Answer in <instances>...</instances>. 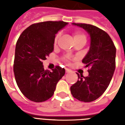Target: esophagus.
I'll return each instance as SVG.
<instances>
[{
	"mask_svg": "<svg viewBox=\"0 0 125 125\" xmlns=\"http://www.w3.org/2000/svg\"><path fill=\"white\" fill-rule=\"evenodd\" d=\"M65 72L67 73H71V70H70V69H67V68H66V69H65Z\"/></svg>",
	"mask_w": 125,
	"mask_h": 125,
	"instance_id": "1",
	"label": "esophagus"
}]
</instances>
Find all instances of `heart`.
<instances>
[{
  "instance_id": "1",
  "label": "heart",
  "mask_w": 125,
  "mask_h": 125,
  "mask_svg": "<svg viewBox=\"0 0 125 125\" xmlns=\"http://www.w3.org/2000/svg\"><path fill=\"white\" fill-rule=\"evenodd\" d=\"M60 34H58L55 37L54 39V43H56L58 41V39L59 38ZM73 38H74V40L75 41H83L86 42L87 41V37L86 35L84 33L80 32V31H76L73 34Z\"/></svg>"
}]
</instances>
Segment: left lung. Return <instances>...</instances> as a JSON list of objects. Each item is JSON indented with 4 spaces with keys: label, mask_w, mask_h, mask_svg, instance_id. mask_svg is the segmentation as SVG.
Here are the masks:
<instances>
[{
    "label": "left lung",
    "mask_w": 125,
    "mask_h": 125,
    "mask_svg": "<svg viewBox=\"0 0 125 125\" xmlns=\"http://www.w3.org/2000/svg\"><path fill=\"white\" fill-rule=\"evenodd\" d=\"M90 35V48L82 60L89 68V76L84 77L77 73L78 80L71 87V92L76 99L91 102L104 93L113 76L115 68L116 49L112 39L102 29L91 24H76Z\"/></svg>",
    "instance_id": "left-lung-1"
}]
</instances>
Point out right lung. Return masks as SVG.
<instances>
[{"label": "right lung", "instance_id": "1", "mask_svg": "<svg viewBox=\"0 0 125 125\" xmlns=\"http://www.w3.org/2000/svg\"><path fill=\"white\" fill-rule=\"evenodd\" d=\"M68 23L47 21L32 24L19 36L15 47L13 71L17 85L27 99L42 102L51 98L64 76L63 68L44 70L42 61L54 49L56 34Z\"/></svg>", "mask_w": 125, "mask_h": 125}]
</instances>
